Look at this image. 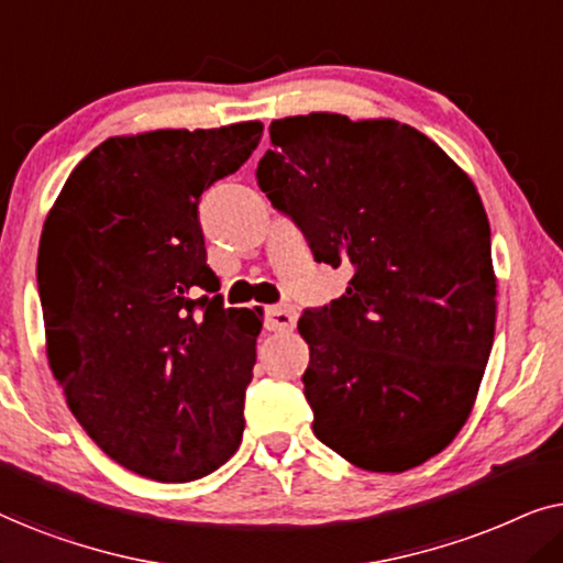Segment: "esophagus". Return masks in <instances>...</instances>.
Masks as SVG:
<instances>
[{
    "label": "esophagus",
    "mask_w": 563,
    "mask_h": 563,
    "mask_svg": "<svg viewBox=\"0 0 563 563\" xmlns=\"http://www.w3.org/2000/svg\"><path fill=\"white\" fill-rule=\"evenodd\" d=\"M297 322V312L291 307H268L266 310V328L268 330H291Z\"/></svg>",
    "instance_id": "34e87169"
}]
</instances>
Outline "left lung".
<instances>
[{
	"label": "left lung",
	"instance_id": "8db88e82",
	"mask_svg": "<svg viewBox=\"0 0 563 563\" xmlns=\"http://www.w3.org/2000/svg\"><path fill=\"white\" fill-rule=\"evenodd\" d=\"M256 179L314 261L353 272L305 310L312 430L366 472L441 453L472 412L497 320L489 220L472 179L402 122L274 120Z\"/></svg>",
	"mask_w": 563,
	"mask_h": 563
}]
</instances>
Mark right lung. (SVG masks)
Wrapping results in <instances>:
<instances>
[{
  "label": "right lung",
  "instance_id": "add662e5",
  "mask_svg": "<svg viewBox=\"0 0 563 563\" xmlns=\"http://www.w3.org/2000/svg\"><path fill=\"white\" fill-rule=\"evenodd\" d=\"M256 120L107 137L68 176L37 253L48 364L112 461L191 482L243 438L261 307L222 305L199 199L241 168Z\"/></svg>",
  "mask_w": 563,
  "mask_h": 563
}]
</instances>
